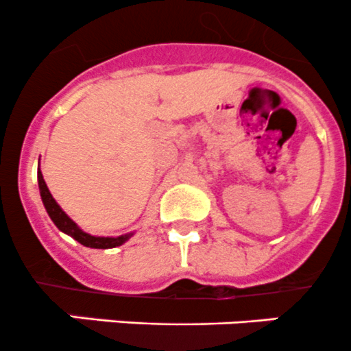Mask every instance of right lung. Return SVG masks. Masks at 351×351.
<instances>
[{"instance_id":"obj_1","label":"right lung","mask_w":351,"mask_h":351,"mask_svg":"<svg viewBox=\"0 0 351 351\" xmlns=\"http://www.w3.org/2000/svg\"><path fill=\"white\" fill-rule=\"evenodd\" d=\"M37 180H39V191H40V197H43V203L46 206L47 215L51 217V220L54 221V225L59 228L61 232H64L66 235L73 237L75 241H78L80 244L85 245V247H92V249H112L117 247V245H123L128 239L133 235L131 234H124L119 235V237H95V235H90L86 232H83L64 211L61 210V206L56 203V199L53 197V194L49 193L47 189V184L44 180L43 172L37 171Z\"/></svg>"}]
</instances>
